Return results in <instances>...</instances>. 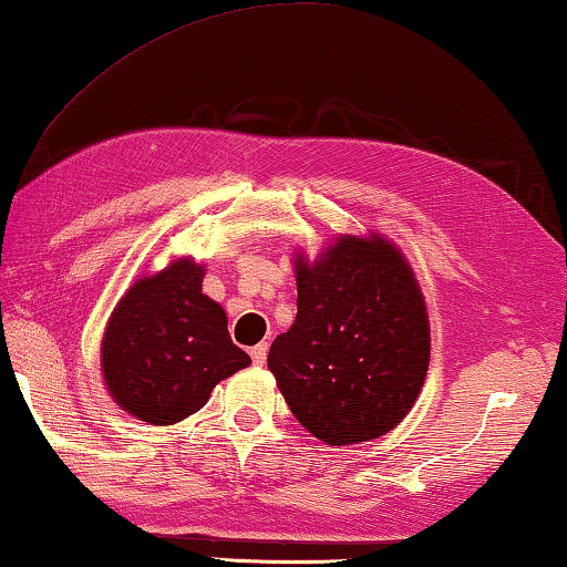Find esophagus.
I'll return each mask as SVG.
<instances>
[{
	"mask_svg": "<svg viewBox=\"0 0 567 567\" xmlns=\"http://www.w3.org/2000/svg\"><path fill=\"white\" fill-rule=\"evenodd\" d=\"M250 357H252V362H255L257 367H262L265 359H267V342L255 344V347L250 349Z\"/></svg>",
	"mask_w": 567,
	"mask_h": 567,
	"instance_id": "1",
	"label": "esophagus"
}]
</instances>
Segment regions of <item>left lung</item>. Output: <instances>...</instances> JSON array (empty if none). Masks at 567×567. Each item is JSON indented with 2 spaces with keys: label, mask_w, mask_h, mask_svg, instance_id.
Instances as JSON below:
<instances>
[{
  "label": "left lung",
  "mask_w": 567,
  "mask_h": 567,
  "mask_svg": "<svg viewBox=\"0 0 567 567\" xmlns=\"http://www.w3.org/2000/svg\"><path fill=\"white\" fill-rule=\"evenodd\" d=\"M295 265V324L267 354L287 406L324 444L384 436L414 406L429 369L414 272L379 235H344L317 262Z\"/></svg>",
  "instance_id": "1"
}]
</instances>
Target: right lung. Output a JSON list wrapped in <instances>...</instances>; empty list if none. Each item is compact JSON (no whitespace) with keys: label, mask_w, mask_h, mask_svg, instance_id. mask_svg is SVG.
Returning a JSON list of instances; mask_svg holds the SVG:
<instances>
[{"label":"right lung","mask_w":567,"mask_h":567,"mask_svg":"<svg viewBox=\"0 0 567 567\" xmlns=\"http://www.w3.org/2000/svg\"><path fill=\"white\" fill-rule=\"evenodd\" d=\"M248 364L250 357L233 344L223 307L203 295V267L193 260L133 285L101 342L113 401L156 426L195 414L220 379Z\"/></svg>","instance_id":"obj_1"}]
</instances>
